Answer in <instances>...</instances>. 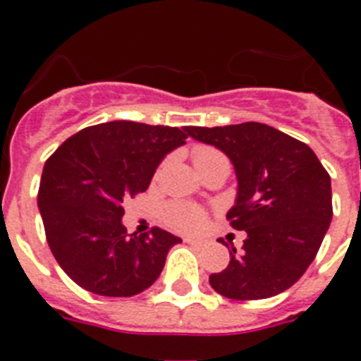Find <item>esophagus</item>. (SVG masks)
<instances>
[{"mask_svg": "<svg viewBox=\"0 0 361 361\" xmlns=\"http://www.w3.org/2000/svg\"><path fill=\"white\" fill-rule=\"evenodd\" d=\"M186 242L190 245H193V247H197V250H202L204 245H206V242L204 240H191V238H186Z\"/></svg>", "mask_w": 361, "mask_h": 361, "instance_id": "obj_1", "label": "esophagus"}]
</instances>
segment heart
Wrapping results in <instances>:
<instances>
[{
    "mask_svg": "<svg viewBox=\"0 0 361 361\" xmlns=\"http://www.w3.org/2000/svg\"><path fill=\"white\" fill-rule=\"evenodd\" d=\"M213 155H220L216 149L208 148V146H200L195 148L193 152V162H202L206 159L213 157ZM166 219L173 226L175 229L184 233H197L206 222V213L200 208L193 206V204H184V202H175L168 206L166 209Z\"/></svg>",
    "mask_w": 361,
    "mask_h": 361,
    "instance_id": "heart-1",
    "label": "heart"
}]
</instances>
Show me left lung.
<instances>
[{"mask_svg":"<svg viewBox=\"0 0 361 361\" xmlns=\"http://www.w3.org/2000/svg\"><path fill=\"white\" fill-rule=\"evenodd\" d=\"M188 135L224 152L237 175L228 220L245 231L228 267L209 276L231 300H262L289 289L317 257L333 219L331 177L307 145L262 123L202 128Z\"/></svg>","mask_w":361,"mask_h":361,"instance_id":"8db88e82","label":"left lung"}]
</instances>
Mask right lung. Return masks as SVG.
I'll return each instance as SVG.
<instances>
[{
	"mask_svg": "<svg viewBox=\"0 0 361 361\" xmlns=\"http://www.w3.org/2000/svg\"><path fill=\"white\" fill-rule=\"evenodd\" d=\"M186 139V128L111 121L78 132L44 162L37 208L50 251L78 286L133 296L159 279L183 240L161 228L128 235L123 202L148 190L162 159Z\"/></svg>",
	"mask_w": 361,
	"mask_h": 361,
	"instance_id": "right-lung-1",
	"label": "right lung"
}]
</instances>
